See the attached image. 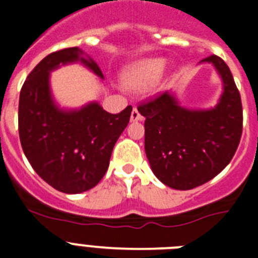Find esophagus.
Masks as SVG:
<instances>
[{"label": "esophagus", "instance_id": "esophagus-1", "mask_svg": "<svg viewBox=\"0 0 258 258\" xmlns=\"http://www.w3.org/2000/svg\"><path fill=\"white\" fill-rule=\"evenodd\" d=\"M143 120V116L141 115V112L138 111V109L137 107H134L133 111H132V115H131V121H142Z\"/></svg>", "mask_w": 258, "mask_h": 258}]
</instances>
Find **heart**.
<instances>
[{
    "label": "heart",
    "instance_id": "obj_1",
    "mask_svg": "<svg viewBox=\"0 0 258 258\" xmlns=\"http://www.w3.org/2000/svg\"><path fill=\"white\" fill-rule=\"evenodd\" d=\"M164 63L163 58H147L133 63L122 72V86L132 91H143L151 87L161 76Z\"/></svg>",
    "mask_w": 258,
    "mask_h": 258
}]
</instances>
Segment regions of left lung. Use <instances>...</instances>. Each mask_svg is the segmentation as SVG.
Returning a JSON list of instances; mask_svg holds the SVG:
<instances>
[{"mask_svg":"<svg viewBox=\"0 0 258 258\" xmlns=\"http://www.w3.org/2000/svg\"><path fill=\"white\" fill-rule=\"evenodd\" d=\"M200 63L214 66L223 92L212 109L181 106L172 92L139 105L144 121V148L151 168L164 185L191 190L214 178L234 156L242 136V102L230 70L210 55Z\"/></svg>","mask_w":258,"mask_h":258,"instance_id":"left-lung-1","label":"left lung"}]
</instances>
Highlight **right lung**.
<instances>
[{
    "mask_svg": "<svg viewBox=\"0 0 258 258\" xmlns=\"http://www.w3.org/2000/svg\"><path fill=\"white\" fill-rule=\"evenodd\" d=\"M78 46L46 55L24 82L19 101V136L31 167L46 183L66 194L95 187L109 167L112 148L126 127L132 106L110 114L94 101L60 109L50 90V72L80 62L104 80L101 70Z\"/></svg>",
    "mask_w": 258,
    "mask_h": 258,
    "instance_id": "right-lung-1",
    "label": "right lung"
}]
</instances>
